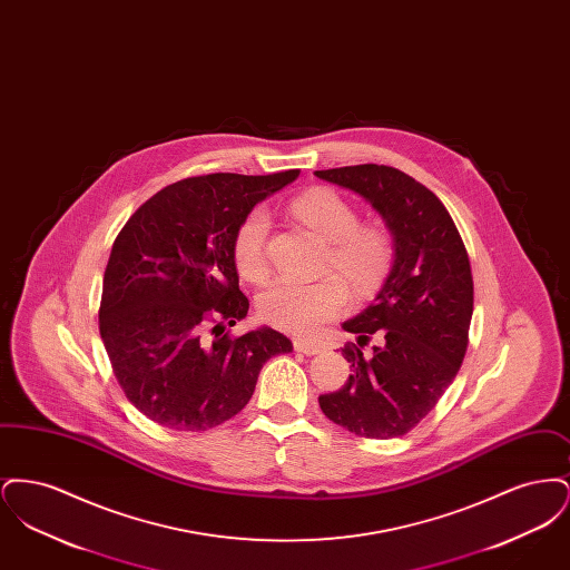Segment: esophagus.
<instances>
[{"label":"esophagus","mask_w":570,"mask_h":570,"mask_svg":"<svg viewBox=\"0 0 570 570\" xmlns=\"http://www.w3.org/2000/svg\"><path fill=\"white\" fill-rule=\"evenodd\" d=\"M293 346H295V351H297V353L307 354V356L323 353V346H321V344H316V342H307V340H301V337H297V340L293 342Z\"/></svg>","instance_id":"1"}]
</instances>
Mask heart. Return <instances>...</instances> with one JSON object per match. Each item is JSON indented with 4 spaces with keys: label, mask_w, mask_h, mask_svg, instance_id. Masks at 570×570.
Returning a JSON list of instances; mask_svg holds the SVG:
<instances>
[{
    "label": "heart",
    "mask_w": 570,
    "mask_h": 570,
    "mask_svg": "<svg viewBox=\"0 0 570 570\" xmlns=\"http://www.w3.org/2000/svg\"><path fill=\"white\" fill-rule=\"evenodd\" d=\"M288 209L312 233L328 242L323 272L337 273L358 297H370L379 291L395 258L389 230L379 224H358L353 205L331 188L303 191L288 203ZM267 242L269 216L263 207H254L242 217L233 237V263L247 282H263L269 275ZM341 281L335 275L307 284L275 279L258 297V314L267 325L309 335L346 314L351 295L345 281Z\"/></svg>",
    "instance_id": "b5f03b06"
}]
</instances>
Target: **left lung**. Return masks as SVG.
<instances>
[{"mask_svg":"<svg viewBox=\"0 0 570 570\" xmlns=\"http://www.w3.org/2000/svg\"><path fill=\"white\" fill-rule=\"evenodd\" d=\"M356 191L384 217L395 261L376 301L344 331L351 379L318 397L326 419L361 438H400L414 430L460 372L474 305L470 258L460 230L434 191L384 164L316 170ZM376 334L372 354L362 348Z\"/></svg>","mask_w":570,"mask_h":570,"instance_id":"obj_1","label":"left lung"}]
</instances>
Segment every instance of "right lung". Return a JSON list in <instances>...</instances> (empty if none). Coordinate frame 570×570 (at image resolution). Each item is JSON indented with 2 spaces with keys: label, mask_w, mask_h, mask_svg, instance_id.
<instances>
[{
  "label": "right lung",
  "mask_w": 570,
  "mask_h": 570,
  "mask_svg": "<svg viewBox=\"0 0 570 570\" xmlns=\"http://www.w3.org/2000/svg\"><path fill=\"white\" fill-rule=\"evenodd\" d=\"M298 177L214 173L170 184L119 230L102 282L100 335L126 397L154 423L207 432L249 402L279 331L230 335L249 301L239 291L233 237L242 217Z\"/></svg>",
  "instance_id": "right-lung-1"
}]
</instances>
